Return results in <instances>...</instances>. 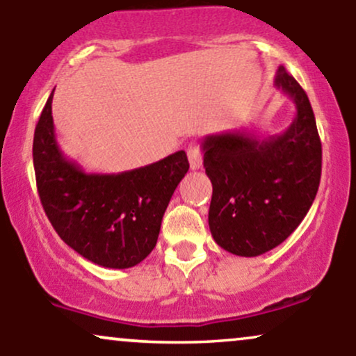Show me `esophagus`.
I'll list each match as a JSON object with an SVG mask.
<instances>
[{
	"label": "esophagus",
	"mask_w": 356,
	"mask_h": 356,
	"mask_svg": "<svg viewBox=\"0 0 356 356\" xmlns=\"http://www.w3.org/2000/svg\"><path fill=\"white\" fill-rule=\"evenodd\" d=\"M187 157H189L191 169H201L202 167V150L201 145L197 142H191L189 147H187Z\"/></svg>",
	"instance_id": "34e87169"
}]
</instances>
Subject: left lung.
<instances>
[{
  "instance_id": "obj_1",
  "label": "left lung",
  "mask_w": 356,
  "mask_h": 356,
  "mask_svg": "<svg viewBox=\"0 0 356 356\" xmlns=\"http://www.w3.org/2000/svg\"><path fill=\"white\" fill-rule=\"evenodd\" d=\"M275 83L296 105V117L280 136L224 132L202 142L212 182L209 229L236 256L264 254L300 226L316 197L321 140L308 95L277 68Z\"/></svg>"
}]
</instances>
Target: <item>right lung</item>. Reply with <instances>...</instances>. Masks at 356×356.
Returning a JSON list of instances; mask_svg holds the SVG:
<instances>
[{"instance_id": "1", "label": "right lung", "mask_w": 356, "mask_h": 356, "mask_svg": "<svg viewBox=\"0 0 356 356\" xmlns=\"http://www.w3.org/2000/svg\"><path fill=\"white\" fill-rule=\"evenodd\" d=\"M51 100L50 95L33 138L36 187L51 226L99 266H136L157 244L170 197L189 170L186 152L120 174H87L56 144Z\"/></svg>"}]
</instances>
